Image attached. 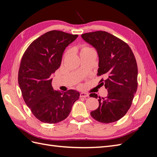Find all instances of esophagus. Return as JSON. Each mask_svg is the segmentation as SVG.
<instances>
[{"instance_id": "obj_1", "label": "esophagus", "mask_w": 157, "mask_h": 157, "mask_svg": "<svg viewBox=\"0 0 157 157\" xmlns=\"http://www.w3.org/2000/svg\"><path fill=\"white\" fill-rule=\"evenodd\" d=\"M80 96L81 98H88L89 96V95L86 93H84V92H81L80 94Z\"/></svg>"}]
</instances>
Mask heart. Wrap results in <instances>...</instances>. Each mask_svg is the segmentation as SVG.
<instances>
[{
    "label": "heart",
    "mask_w": 157,
    "mask_h": 157,
    "mask_svg": "<svg viewBox=\"0 0 157 157\" xmlns=\"http://www.w3.org/2000/svg\"><path fill=\"white\" fill-rule=\"evenodd\" d=\"M95 52L94 50L91 48V47L88 46H82L81 48V51H80V54L85 53V52Z\"/></svg>",
    "instance_id": "b5f03b06"
}]
</instances>
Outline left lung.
Segmentation results:
<instances>
[{"instance_id": "1", "label": "left lung", "mask_w": 157, "mask_h": 157, "mask_svg": "<svg viewBox=\"0 0 157 157\" xmlns=\"http://www.w3.org/2000/svg\"><path fill=\"white\" fill-rule=\"evenodd\" d=\"M82 39L96 49L99 56L98 76L108 94L99 97V107L90 113L98 122L111 123L124 117L132 103L137 88V65L134 53L125 42L106 31L84 33ZM90 97L98 98L95 93Z\"/></svg>"}]
</instances>
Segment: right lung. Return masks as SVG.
<instances>
[{"mask_svg":"<svg viewBox=\"0 0 157 157\" xmlns=\"http://www.w3.org/2000/svg\"><path fill=\"white\" fill-rule=\"evenodd\" d=\"M78 35L50 31L33 41L23 54L18 71L22 96L37 119L48 124L65 120L80 94L54 90L51 75L61 65L63 53Z\"/></svg>","mask_w":157,"mask_h":157,"instance_id":"add662e5","label":"right lung"}]
</instances>
